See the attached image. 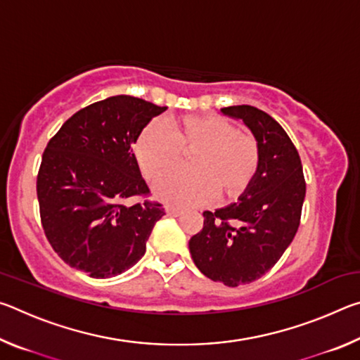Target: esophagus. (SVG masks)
Segmentation results:
<instances>
[{
  "label": "esophagus",
  "instance_id": "obj_1",
  "mask_svg": "<svg viewBox=\"0 0 360 360\" xmlns=\"http://www.w3.org/2000/svg\"><path fill=\"white\" fill-rule=\"evenodd\" d=\"M165 211H167L168 216H181L182 214V210L181 208H174V206H167Z\"/></svg>",
  "mask_w": 360,
  "mask_h": 360
}]
</instances>
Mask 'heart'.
Instances as JSON below:
<instances>
[{
  "label": "heart",
  "instance_id": "1",
  "mask_svg": "<svg viewBox=\"0 0 360 360\" xmlns=\"http://www.w3.org/2000/svg\"><path fill=\"white\" fill-rule=\"evenodd\" d=\"M135 157L141 172L157 179L192 152V168L173 169L157 182L155 195L176 206H198L219 195L236 198L245 193L259 168L255 139L219 115H186L165 124L150 122L139 133Z\"/></svg>",
  "mask_w": 360,
  "mask_h": 360
}]
</instances>
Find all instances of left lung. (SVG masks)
I'll return each mask as SVG.
<instances>
[{"label":"left lung","instance_id":"1","mask_svg":"<svg viewBox=\"0 0 360 360\" xmlns=\"http://www.w3.org/2000/svg\"><path fill=\"white\" fill-rule=\"evenodd\" d=\"M221 112L251 130L259 168L236 203L203 212V229L192 236L188 249L205 276L236 288L264 276L294 240L307 184L294 143L271 115L249 105Z\"/></svg>","mask_w":360,"mask_h":360}]
</instances>
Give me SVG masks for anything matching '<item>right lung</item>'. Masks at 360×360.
I'll return each instance as SVG.
<instances>
[{
	"label": "right lung",
	"instance_id": "obj_1",
	"mask_svg": "<svg viewBox=\"0 0 360 360\" xmlns=\"http://www.w3.org/2000/svg\"><path fill=\"white\" fill-rule=\"evenodd\" d=\"M167 106L130 95L77 111L49 141L36 182L44 233L65 264L90 278H112L146 252L165 214L158 203L127 205L149 187L131 150Z\"/></svg>",
	"mask_w": 360,
	"mask_h": 360
}]
</instances>
